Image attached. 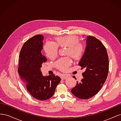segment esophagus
Listing matches in <instances>:
<instances>
[{
  "label": "esophagus",
  "mask_w": 121,
  "mask_h": 121,
  "mask_svg": "<svg viewBox=\"0 0 121 121\" xmlns=\"http://www.w3.org/2000/svg\"><path fill=\"white\" fill-rule=\"evenodd\" d=\"M68 77L66 75H63L61 76V79L62 80H65Z\"/></svg>",
  "instance_id": "34e87169"
}]
</instances>
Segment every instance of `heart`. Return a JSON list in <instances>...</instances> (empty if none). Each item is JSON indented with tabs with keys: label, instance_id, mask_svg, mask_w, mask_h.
I'll use <instances>...</instances> for the list:
<instances>
[{
	"label": "heart",
	"instance_id": "obj_1",
	"mask_svg": "<svg viewBox=\"0 0 121 121\" xmlns=\"http://www.w3.org/2000/svg\"><path fill=\"white\" fill-rule=\"evenodd\" d=\"M56 43L47 41L43 46V50L46 56L52 60L56 58L58 52V47H67L65 55L70 56L75 60H79L82 57L85 51V46L80 42V39L76 35H67L55 38ZM71 65V61L68 57L60 58L55 63V67L59 70L65 72Z\"/></svg>",
	"mask_w": 121,
	"mask_h": 121
}]
</instances>
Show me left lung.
<instances>
[{
    "instance_id": "8db88e82",
    "label": "left lung",
    "mask_w": 121,
    "mask_h": 121,
    "mask_svg": "<svg viewBox=\"0 0 121 121\" xmlns=\"http://www.w3.org/2000/svg\"><path fill=\"white\" fill-rule=\"evenodd\" d=\"M85 52L79 65L86 70L81 81H77L71 92L77 97L87 99L96 94L107 80L109 69L108 56L106 48L98 39L88 36ZM73 78L76 79L75 76Z\"/></svg>"
}]
</instances>
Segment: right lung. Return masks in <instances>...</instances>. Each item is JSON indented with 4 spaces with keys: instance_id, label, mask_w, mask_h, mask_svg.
<instances>
[{
    "instance_id": "1",
    "label": "right lung",
    "mask_w": 121,
    "mask_h": 121,
    "mask_svg": "<svg viewBox=\"0 0 121 121\" xmlns=\"http://www.w3.org/2000/svg\"><path fill=\"white\" fill-rule=\"evenodd\" d=\"M44 37L36 35L26 41L19 56L17 71L25 87L31 95L40 100L52 97L60 81V78L54 74L44 77L40 71L42 64L46 61L42 56Z\"/></svg>"
}]
</instances>
